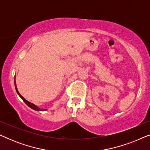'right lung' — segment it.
<instances>
[{
	"label": "right lung",
	"instance_id": "right-lung-1",
	"mask_svg": "<svg viewBox=\"0 0 150 150\" xmlns=\"http://www.w3.org/2000/svg\"><path fill=\"white\" fill-rule=\"evenodd\" d=\"M15 79H16V78H15ZM14 83H15V87H16V92H17V93L18 94V96H19L20 97L22 98V100H23V101H24V102H25V104H26V105H27L28 106H29L30 108H31L32 109H33V110H38V111H43V110H47V109H41V108H40L39 107H38V106H37L35 105L34 104L30 103V102L27 101V100H26L24 98L22 97V96H21V94H20V93H19V92H18V89H17V87H16V81H14Z\"/></svg>",
	"mask_w": 150,
	"mask_h": 150
}]
</instances>
